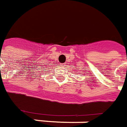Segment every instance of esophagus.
<instances>
[{
  "mask_svg": "<svg viewBox=\"0 0 127 127\" xmlns=\"http://www.w3.org/2000/svg\"><path fill=\"white\" fill-rule=\"evenodd\" d=\"M60 66L62 67H64L66 65H65V63H60Z\"/></svg>",
  "mask_w": 127,
  "mask_h": 127,
  "instance_id": "obj_1",
  "label": "esophagus"
}]
</instances>
